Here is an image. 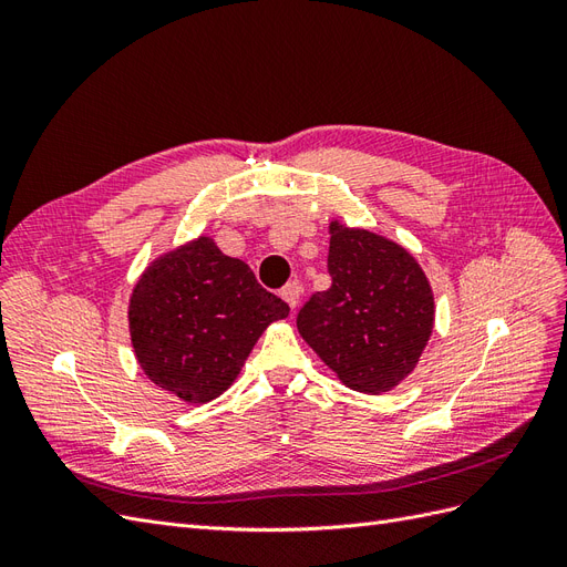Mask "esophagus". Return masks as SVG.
<instances>
[{
    "instance_id": "1",
    "label": "esophagus",
    "mask_w": 567,
    "mask_h": 567,
    "mask_svg": "<svg viewBox=\"0 0 567 567\" xmlns=\"http://www.w3.org/2000/svg\"><path fill=\"white\" fill-rule=\"evenodd\" d=\"M300 296H302V288L298 284H288L284 290H281V298L290 305V310H296L298 302H300Z\"/></svg>"
}]
</instances>
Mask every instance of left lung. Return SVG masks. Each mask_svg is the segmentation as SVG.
Segmentation results:
<instances>
[{"label":"left lung","mask_w":567,"mask_h":567,"mask_svg":"<svg viewBox=\"0 0 567 567\" xmlns=\"http://www.w3.org/2000/svg\"><path fill=\"white\" fill-rule=\"evenodd\" d=\"M331 288L298 312V331L342 385L381 394L416 369L435 323L431 281L404 246L329 225Z\"/></svg>","instance_id":"1"}]
</instances>
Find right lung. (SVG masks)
I'll return each instance as SVG.
<instances>
[{
	"mask_svg": "<svg viewBox=\"0 0 567 567\" xmlns=\"http://www.w3.org/2000/svg\"><path fill=\"white\" fill-rule=\"evenodd\" d=\"M286 317L288 305L205 234L158 255L127 305L136 362L153 385L186 404L229 390L257 338Z\"/></svg>",
	"mask_w": 567,
	"mask_h": 567,
	"instance_id": "right-lung-1",
	"label": "right lung"
}]
</instances>
